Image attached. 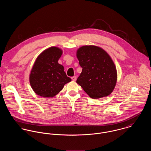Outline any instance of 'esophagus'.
Wrapping results in <instances>:
<instances>
[{"mask_svg": "<svg viewBox=\"0 0 151 151\" xmlns=\"http://www.w3.org/2000/svg\"><path fill=\"white\" fill-rule=\"evenodd\" d=\"M71 79H72V80L74 81H76V80H77V76H73V77H71Z\"/></svg>", "mask_w": 151, "mask_h": 151, "instance_id": "1", "label": "esophagus"}]
</instances>
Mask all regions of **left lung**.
Returning a JSON list of instances; mask_svg holds the SVG:
<instances>
[{
	"mask_svg": "<svg viewBox=\"0 0 151 151\" xmlns=\"http://www.w3.org/2000/svg\"><path fill=\"white\" fill-rule=\"evenodd\" d=\"M82 72L77 83L93 99L107 96L113 91L117 81V71L112 59L103 49L86 45L77 51Z\"/></svg>",
	"mask_w": 151,
	"mask_h": 151,
	"instance_id": "8db88e82",
	"label": "left lung"
}]
</instances>
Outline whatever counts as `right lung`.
Wrapping results in <instances>:
<instances>
[{"mask_svg": "<svg viewBox=\"0 0 151 151\" xmlns=\"http://www.w3.org/2000/svg\"><path fill=\"white\" fill-rule=\"evenodd\" d=\"M62 53V49L53 46L45 50L37 58L29 75V83L37 95L52 98L71 81L63 66L58 63Z\"/></svg>", "mask_w": 151, "mask_h": 151, "instance_id": "add662e5", "label": "right lung"}]
</instances>
